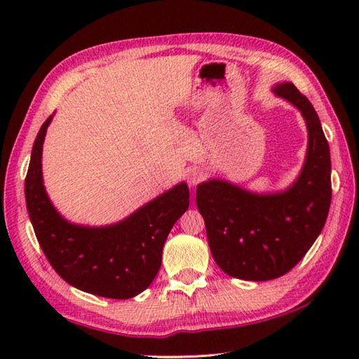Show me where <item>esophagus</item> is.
Instances as JSON below:
<instances>
[{
    "instance_id": "obj_1",
    "label": "esophagus",
    "mask_w": 359,
    "mask_h": 359,
    "mask_svg": "<svg viewBox=\"0 0 359 359\" xmlns=\"http://www.w3.org/2000/svg\"><path fill=\"white\" fill-rule=\"evenodd\" d=\"M203 179H205V175L199 170V168H193V170H189L187 174V180H188L189 187H196L197 184H201Z\"/></svg>"
}]
</instances>
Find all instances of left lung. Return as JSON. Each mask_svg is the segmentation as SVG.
<instances>
[{
    "instance_id": "1",
    "label": "left lung",
    "mask_w": 359,
    "mask_h": 359,
    "mask_svg": "<svg viewBox=\"0 0 359 359\" xmlns=\"http://www.w3.org/2000/svg\"><path fill=\"white\" fill-rule=\"evenodd\" d=\"M273 93L299 109L307 125V154L293 185L257 194L210 179L196 191L212 257L243 280H270L292 270L323 231L332 202L330 148L313 104L290 81Z\"/></svg>"
}]
</instances>
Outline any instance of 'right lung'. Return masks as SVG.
Returning <instances> with one entry per match:
<instances>
[{
	"label": "right lung",
	"instance_id": "right-lung-1",
	"mask_svg": "<svg viewBox=\"0 0 359 359\" xmlns=\"http://www.w3.org/2000/svg\"><path fill=\"white\" fill-rule=\"evenodd\" d=\"M52 116L34 142L25 182L27 212L44 256L67 284L90 294L129 299L154 280L172 225L189 207L185 182L106 226L71 224L53 207L43 185L41 154Z\"/></svg>",
	"mask_w": 359,
	"mask_h": 359
}]
</instances>
